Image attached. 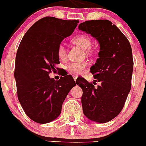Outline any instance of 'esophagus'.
Here are the masks:
<instances>
[{
    "mask_svg": "<svg viewBox=\"0 0 146 146\" xmlns=\"http://www.w3.org/2000/svg\"><path fill=\"white\" fill-rule=\"evenodd\" d=\"M73 78H74V81H76L77 78H78V76H77V75H73Z\"/></svg>",
    "mask_w": 146,
    "mask_h": 146,
    "instance_id": "1",
    "label": "esophagus"
}]
</instances>
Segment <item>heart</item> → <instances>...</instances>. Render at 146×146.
Here are the masks:
<instances>
[{
	"mask_svg": "<svg viewBox=\"0 0 146 146\" xmlns=\"http://www.w3.org/2000/svg\"><path fill=\"white\" fill-rule=\"evenodd\" d=\"M73 43L78 45L81 48L87 50L90 49L92 46V40L89 36L81 35L73 39ZM57 54L61 59H64L66 57V48L63 44H59L57 48ZM87 63L84 62H70L66 66V70L71 74H80L87 68Z\"/></svg>",
	"mask_w": 146,
	"mask_h": 146,
	"instance_id": "heart-1",
	"label": "heart"
}]
</instances>
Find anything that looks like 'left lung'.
Masks as SVG:
<instances>
[{
    "label": "left lung",
    "instance_id": "1",
    "mask_svg": "<svg viewBox=\"0 0 146 146\" xmlns=\"http://www.w3.org/2000/svg\"><path fill=\"white\" fill-rule=\"evenodd\" d=\"M79 30L90 34L100 44L99 58L90 68L95 80L80 78L84 114L90 121L106 123L119 115L131 89L133 60L130 42L109 20L85 21ZM96 82L100 84L95 87Z\"/></svg>",
    "mask_w": 146,
    "mask_h": 146
}]
</instances>
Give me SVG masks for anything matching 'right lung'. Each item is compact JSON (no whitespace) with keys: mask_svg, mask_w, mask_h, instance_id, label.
I'll return each mask as SVG.
<instances>
[{"mask_svg":"<svg viewBox=\"0 0 146 146\" xmlns=\"http://www.w3.org/2000/svg\"><path fill=\"white\" fill-rule=\"evenodd\" d=\"M78 23L46 16L37 21L21 40L14 72L17 96L27 116L35 122L46 123L59 117L68 93L76 85L72 75L55 80L49 74L59 63L58 46Z\"/></svg>","mask_w":146,"mask_h":146,"instance_id":"1","label":"right lung"}]
</instances>
